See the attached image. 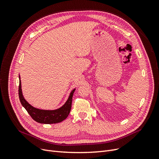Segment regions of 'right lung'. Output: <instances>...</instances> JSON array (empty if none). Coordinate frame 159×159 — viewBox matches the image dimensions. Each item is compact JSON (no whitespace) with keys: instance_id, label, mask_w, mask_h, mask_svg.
<instances>
[{"instance_id":"add662e5","label":"right lung","mask_w":159,"mask_h":159,"mask_svg":"<svg viewBox=\"0 0 159 159\" xmlns=\"http://www.w3.org/2000/svg\"><path fill=\"white\" fill-rule=\"evenodd\" d=\"M75 89L74 88L70 93L69 97L66 103L58 109L54 110H46L40 109L33 107L25 99L22 91V85L20 77L19 75V88L18 95L20 103L22 106L25 108L27 112L29 113L31 117L39 123L43 124H53L57 123L63 121L64 119L68 117L70 113L71 107L72 97Z\"/></svg>"}]
</instances>
